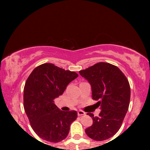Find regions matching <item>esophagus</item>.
I'll return each mask as SVG.
<instances>
[{
  "label": "esophagus",
  "mask_w": 150,
  "mask_h": 150,
  "mask_svg": "<svg viewBox=\"0 0 150 150\" xmlns=\"http://www.w3.org/2000/svg\"><path fill=\"white\" fill-rule=\"evenodd\" d=\"M85 115V112L83 111V110H80L78 111V115L79 116H83V115Z\"/></svg>",
  "instance_id": "obj_1"
}]
</instances>
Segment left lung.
Listing matches in <instances>:
<instances>
[{"label": "left lung", "mask_w": 150, "mask_h": 150, "mask_svg": "<svg viewBox=\"0 0 150 150\" xmlns=\"http://www.w3.org/2000/svg\"><path fill=\"white\" fill-rule=\"evenodd\" d=\"M79 73L91 85L92 98L101 109L98 117L87 113L93 124L86 129V134L93 140H106L118 132L128 110L129 82L117 67L108 63H96Z\"/></svg>", "instance_id": "left-lung-1"}]
</instances>
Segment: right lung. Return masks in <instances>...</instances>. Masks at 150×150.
Wrapping results in <instances>:
<instances>
[{
	"label": "right lung",
	"instance_id": "add662e5",
	"mask_svg": "<svg viewBox=\"0 0 150 150\" xmlns=\"http://www.w3.org/2000/svg\"><path fill=\"white\" fill-rule=\"evenodd\" d=\"M78 76L74 71L65 70L52 63H44L35 67L26 80L24 110L33 130L44 140L58 143L68 135L77 112L63 111L54 102Z\"/></svg>",
	"mask_w": 150,
	"mask_h": 150
}]
</instances>
